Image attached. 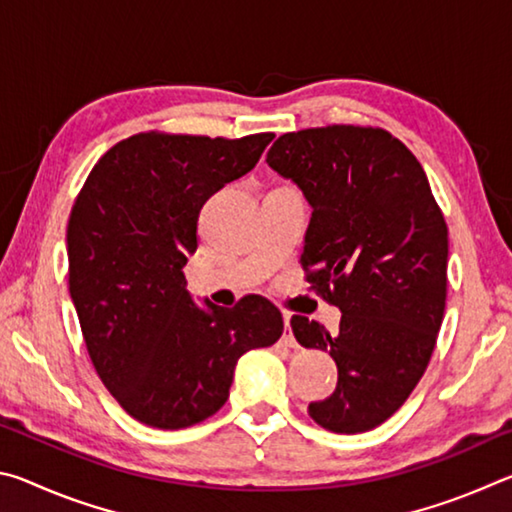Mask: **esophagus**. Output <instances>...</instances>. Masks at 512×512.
Returning <instances> with one entry per match:
<instances>
[{
    "label": "esophagus",
    "instance_id": "esophagus-1",
    "mask_svg": "<svg viewBox=\"0 0 512 512\" xmlns=\"http://www.w3.org/2000/svg\"><path fill=\"white\" fill-rule=\"evenodd\" d=\"M282 341H284V345H289V348H298V343L291 334V316L289 314H284V336H282Z\"/></svg>",
    "mask_w": 512,
    "mask_h": 512
}]
</instances>
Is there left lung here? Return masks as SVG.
Segmentation results:
<instances>
[{"label": "left lung", "instance_id": "left-lung-1", "mask_svg": "<svg viewBox=\"0 0 512 512\" xmlns=\"http://www.w3.org/2000/svg\"><path fill=\"white\" fill-rule=\"evenodd\" d=\"M268 167L311 207L307 282L341 309L339 334L305 316L302 348L329 352L334 393L309 415L334 433L368 431L424 375L445 314L447 225L420 162L379 128L327 126L277 137Z\"/></svg>", "mask_w": 512, "mask_h": 512}]
</instances>
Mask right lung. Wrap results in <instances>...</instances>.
<instances>
[{
	"instance_id": "right-lung-1",
	"label": "right lung",
	"mask_w": 512,
	"mask_h": 512,
	"mask_svg": "<svg viewBox=\"0 0 512 512\" xmlns=\"http://www.w3.org/2000/svg\"><path fill=\"white\" fill-rule=\"evenodd\" d=\"M273 137L133 135L94 164L76 198L69 296L97 375L142 424L207 420L228 400L241 354L282 336V314L266 298L196 305L183 273L201 207L246 176Z\"/></svg>"
}]
</instances>
